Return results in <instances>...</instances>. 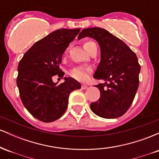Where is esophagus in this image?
<instances>
[{"label": "esophagus", "mask_w": 159, "mask_h": 159, "mask_svg": "<svg viewBox=\"0 0 159 159\" xmlns=\"http://www.w3.org/2000/svg\"><path fill=\"white\" fill-rule=\"evenodd\" d=\"M87 88V85L86 84H82L81 85V89L82 90H86V89Z\"/></svg>", "instance_id": "esophagus-1"}]
</instances>
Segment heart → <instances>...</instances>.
Segmentation results:
<instances>
[{"mask_svg":"<svg viewBox=\"0 0 159 159\" xmlns=\"http://www.w3.org/2000/svg\"><path fill=\"white\" fill-rule=\"evenodd\" d=\"M96 46V45L95 44V43H93V41H90V40H87V41H85L84 43V48L88 53L92 50L93 48ZM90 72V69L88 68V67L78 66L72 69L70 71V72H69V75L75 79L82 81V80H85L86 78L88 77Z\"/></svg>","mask_w":159,"mask_h":159,"instance_id":"b5f03b06","label":"heart"}]
</instances>
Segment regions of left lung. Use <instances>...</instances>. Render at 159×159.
<instances>
[{"mask_svg": "<svg viewBox=\"0 0 159 159\" xmlns=\"http://www.w3.org/2000/svg\"><path fill=\"white\" fill-rule=\"evenodd\" d=\"M86 36L93 38L99 45L101 61L93 78L105 81L96 85L101 96L90 104L91 110L100 117H120L130 107L139 86L138 57L125 43L105 29H84L78 39Z\"/></svg>", "mask_w": 159, "mask_h": 159, "instance_id": "1", "label": "left lung"}]
</instances>
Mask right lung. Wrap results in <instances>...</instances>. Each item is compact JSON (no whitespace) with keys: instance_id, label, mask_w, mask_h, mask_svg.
Listing matches in <instances>:
<instances>
[{"instance_id":"right-lung-1","label":"right lung","mask_w":159,"mask_h":159,"mask_svg":"<svg viewBox=\"0 0 159 159\" xmlns=\"http://www.w3.org/2000/svg\"><path fill=\"white\" fill-rule=\"evenodd\" d=\"M81 29H60L39 40L24 54L18 66L16 83L23 105L33 116L44 123L59 119L66 112L69 94L81 88L74 78L59 85L52 78H63L62 55Z\"/></svg>"}]
</instances>
